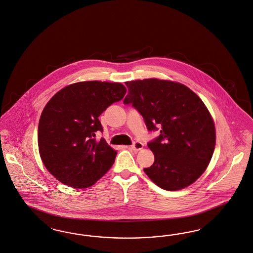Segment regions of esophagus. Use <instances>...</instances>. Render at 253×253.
<instances>
[{"label":"esophagus","mask_w":253,"mask_h":253,"mask_svg":"<svg viewBox=\"0 0 253 253\" xmlns=\"http://www.w3.org/2000/svg\"><path fill=\"white\" fill-rule=\"evenodd\" d=\"M143 144L141 142H134L131 146V150L134 151V152H138L143 149Z\"/></svg>","instance_id":"esophagus-1"}]
</instances>
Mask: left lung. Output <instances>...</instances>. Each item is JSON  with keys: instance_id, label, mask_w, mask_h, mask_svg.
<instances>
[{"instance_id": "1", "label": "left lung", "mask_w": 253, "mask_h": 253, "mask_svg": "<svg viewBox=\"0 0 253 253\" xmlns=\"http://www.w3.org/2000/svg\"><path fill=\"white\" fill-rule=\"evenodd\" d=\"M123 102L141 114L149 131L161 128L148 144L154 154L144 172L165 190L177 191L196 182L206 170L215 147V127L202 99L178 82L156 78L125 82Z\"/></svg>"}]
</instances>
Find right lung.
Here are the masks:
<instances>
[{
  "label": "right lung",
  "mask_w": 253,
  "mask_h": 253,
  "mask_svg": "<svg viewBox=\"0 0 253 253\" xmlns=\"http://www.w3.org/2000/svg\"><path fill=\"white\" fill-rule=\"evenodd\" d=\"M121 83L78 82L51 97L41 113L38 143L45 168L59 182L73 188L93 185L111 169L117 151L104 139L99 117L123 99Z\"/></svg>",
  "instance_id": "obj_1"
}]
</instances>
